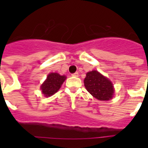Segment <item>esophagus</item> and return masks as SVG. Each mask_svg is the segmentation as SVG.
<instances>
[{
    "mask_svg": "<svg viewBox=\"0 0 148 148\" xmlns=\"http://www.w3.org/2000/svg\"><path fill=\"white\" fill-rule=\"evenodd\" d=\"M72 76H74V77H78V73H77V72H76V73H74V74H72Z\"/></svg>",
    "mask_w": 148,
    "mask_h": 148,
    "instance_id": "1",
    "label": "esophagus"
}]
</instances>
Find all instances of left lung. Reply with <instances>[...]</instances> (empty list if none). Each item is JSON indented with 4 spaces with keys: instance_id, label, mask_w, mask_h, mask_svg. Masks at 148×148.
Here are the masks:
<instances>
[{
    "instance_id": "left-lung-1",
    "label": "left lung",
    "mask_w": 148,
    "mask_h": 148,
    "mask_svg": "<svg viewBox=\"0 0 148 148\" xmlns=\"http://www.w3.org/2000/svg\"><path fill=\"white\" fill-rule=\"evenodd\" d=\"M84 83L88 92L99 101H109L113 97L114 89L112 82L97 71L88 72Z\"/></svg>"
}]
</instances>
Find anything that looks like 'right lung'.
I'll list each match as a JSON object with an SVG mask.
<instances>
[{
  "label": "right lung",
  "instance_id": "add662e5",
  "mask_svg": "<svg viewBox=\"0 0 148 148\" xmlns=\"http://www.w3.org/2000/svg\"><path fill=\"white\" fill-rule=\"evenodd\" d=\"M66 80V76L60 75L58 73H51L47 75V79L40 86V90L45 97H51L58 92L64 81Z\"/></svg>",
  "mask_w": 148,
  "mask_h": 148
}]
</instances>
